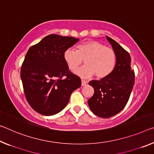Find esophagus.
<instances>
[{"label":"esophagus","mask_w":154,"mask_h":154,"mask_svg":"<svg viewBox=\"0 0 154 154\" xmlns=\"http://www.w3.org/2000/svg\"><path fill=\"white\" fill-rule=\"evenodd\" d=\"M86 84H87V82L85 81V80H84V79H82V86H86Z\"/></svg>","instance_id":"esophagus-1"}]
</instances>
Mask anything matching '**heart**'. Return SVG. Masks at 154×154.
<instances>
[{
  "label": "heart",
  "instance_id": "obj_1",
  "mask_svg": "<svg viewBox=\"0 0 154 154\" xmlns=\"http://www.w3.org/2000/svg\"><path fill=\"white\" fill-rule=\"evenodd\" d=\"M77 51L68 48L64 52V60L71 71L84 62L86 65L76 73L84 78L95 75L97 79L108 77L113 72L116 64V55L113 49L97 41H88L78 45Z\"/></svg>",
  "mask_w": 154,
  "mask_h": 154
}]
</instances>
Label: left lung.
Returning a JSON list of instances; mask_svg holds the SVG:
<instances>
[{"mask_svg": "<svg viewBox=\"0 0 154 154\" xmlns=\"http://www.w3.org/2000/svg\"><path fill=\"white\" fill-rule=\"evenodd\" d=\"M106 38L116 53V66L108 77L89 82L94 92L88 101L90 110L101 118L113 116L125 108L135 80L129 53L111 38Z\"/></svg>", "mask_w": 154, "mask_h": 154, "instance_id": "8db88e82", "label": "left lung"}]
</instances>
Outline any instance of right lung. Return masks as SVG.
Wrapping results in <instances>:
<instances>
[{
    "instance_id": "right-lung-1",
    "label": "right lung",
    "mask_w": 154,
    "mask_h": 154,
    "mask_svg": "<svg viewBox=\"0 0 154 154\" xmlns=\"http://www.w3.org/2000/svg\"><path fill=\"white\" fill-rule=\"evenodd\" d=\"M79 39L51 34L31 46L20 70L24 95L34 110L51 116L64 109L70 94L82 85L68 69L64 52Z\"/></svg>"
}]
</instances>
